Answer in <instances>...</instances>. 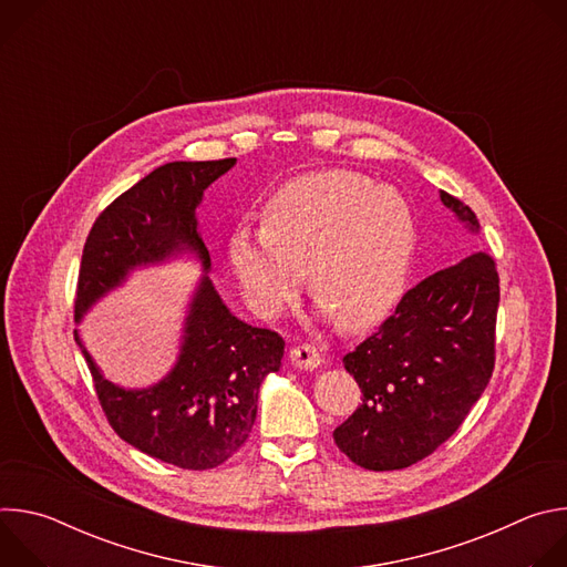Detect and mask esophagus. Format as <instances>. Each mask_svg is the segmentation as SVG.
<instances>
[{
    "mask_svg": "<svg viewBox=\"0 0 567 567\" xmlns=\"http://www.w3.org/2000/svg\"><path fill=\"white\" fill-rule=\"evenodd\" d=\"M289 359H291V363H293L296 368H300V370H313V368H318L320 361H322V357L318 354V350H316L313 346H309V343L296 346V348L289 352Z\"/></svg>",
    "mask_w": 567,
    "mask_h": 567,
    "instance_id": "obj_1",
    "label": "esophagus"
}]
</instances>
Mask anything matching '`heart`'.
<instances>
[{
  "mask_svg": "<svg viewBox=\"0 0 567 567\" xmlns=\"http://www.w3.org/2000/svg\"><path fill=\"white\" fill-rule=\"evenodd\" d=\"M417 254V217L399 190L352 171L282 184L262 224L228 237V267L260 318H278L300 293L307 265L320 311L361 332L406 291Z\"/></svg>",
  "mask_w": 567,
  "mask_h": 567,
  "instance_id": "b5f03b06",
  "label": "heart"
}]
</instances>
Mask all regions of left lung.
Returning a JSON list of instances; mask_svg holds the SVG:
<instances>
[{
    "label": "left lung",
    "instance_id": "8db88e82",
    "mask_svg": "<svg viewBox=\"0 0 567 567\" xmlns=\"http://www.w3.org/2000/svg\"><path fill=\"white\" fill-rule=\"evenodd\" d=\"M442 202L477 228L466 204L449 193ZM498 302L501 278L487 251L403 293L379 330L343 357L363 401L334 431L339 451L363 468L394 471L442 446L492 379Z\"/></svg>",
    "mask_w": 567,
    "mask_h": 567
}]
</instances>
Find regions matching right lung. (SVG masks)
<instances>
[{"label": "right lung", "instance_id": "right-lung-1", "mask_svg": "<svg viewBox=\"0 0 567 567\" xmlns=\"http://www.w3.org/2000/svg\"><path fill=\"white\" fill-rule=\"evenodd\" d=\"M233 166L235 158L173 161L118 195L87 235L73 300L75 320L136 265L190 249L208 271L210 256L197 235L195 208L204 190ZM73 337L116 435L188 471L215 468L247 442L258 413L260 383L280 370L285 354L282 337L235 318L208 276L190 302L175 370L152 388L123 390L110 383L78 332Z\"/></svg>", "mask_w": 567, "mask_h": 567}]
</instances>
